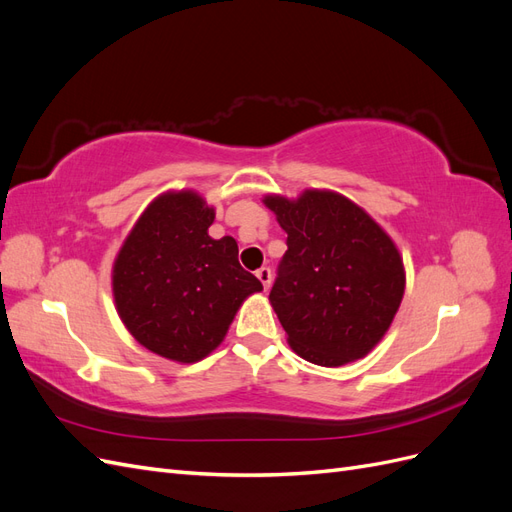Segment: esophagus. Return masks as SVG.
Here are the masks:
<instances>
[{"label": "esophagus", "mask_w": 512, "mask_h": 512, "mask_svg": "<svg viewBox=\"0 0 512 512\" xmlns=\"http://www.w3.org/2000/svg\"><path fill=\"white\" fill-rule=\"evenodd\" d=\"M256 277L262 282V286H265V290L271 286V280H273V273L269 267H262L256 271Z\"/></svg>", "instance_id": "34e87169"}]
</instances>
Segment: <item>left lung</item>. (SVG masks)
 Returning <instances> with one entry per match:
<instances>
[{"label":"left lung","mask_w":512,"mask_h":512,"mask_svg":"<svg viewBox=\"0 0 512 512\" xmlns=\"http://www.w3.org/2000/svg\"><path fill=\"white\" fill-rule=\"evenodd\" d=\"M265 205L286 230L271 305L305 361L339 367L374 348L404 297V262L391 237L335 192L307 190Z\"/></svg>","instance_id":"1"}]
</instances>
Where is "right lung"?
<instances>
[{
  "label": "right lung",
  "mask_w": 512,
  "mask_h": 512,
  "mask_svg": "<svg viewBox=\"0 0 512 512\" xmlns=\"http://www.w3.org/2000/svg\"><path fill=\"white\" fill-rule=\"evenodd\" d=\"M215 211L194 192L153 200L113 267L117 312L147 350L196 363L222 344L239 305L262 284L232 237L211 239Z\"/></svg>",
  "instance_id": "1"
}]
</instances>
